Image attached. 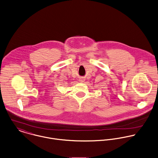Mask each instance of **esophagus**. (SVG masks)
Instances as JSON below:
<instances>
[{"instance_id": "34e87169", "label": "esophagus", "mask_w": 158, "mask_h": 158, "mask_svg": "<svg viewBox=\"0 0 158 158\" xmlns=\"http://www.w3.org/2000/svg\"><path fill=\"white\" fill-rule=\"evenodd\" d=\"M79 81L80 82L82 83V82H84L85 81V79L83 78V77H81V78L79 79Z\"/></svg>"}]
</instances>
